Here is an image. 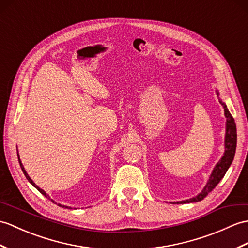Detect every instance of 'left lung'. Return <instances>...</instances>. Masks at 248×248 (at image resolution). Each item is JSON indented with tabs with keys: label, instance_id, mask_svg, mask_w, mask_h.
Returning a JSON list of instances; mask_svg holds the SVG:
<instances>
[{
	"label": "left lung",
	"instance_id": "8db88e82",
	"mask_svg": "<svg viewBox=\"0 0 248 248\" xmlns=\"http://www.w3.org/2000/svg\"><path fill=\"white\" fill-rule=\"evenodd\" d=\"M217 94L218 96V92L217 91ZM220 103L224 108V114H225L226 117V133H225V152L222 158L218 160V163L216 165V167L212 170V173L209 177L208 182H207L206 186L202 190V192L199 193L197 197L192 199H188L186 201H180V202H176V204H186V203H194L199 202V201H202L204 198L208 195L209 192L216 188L222 178L225 175L227 172L229 166L232 165L234 153H235V148H237V128H235V123L234 119L232 116V114L229 113L226 105L222 100H220Z\"/></svg>",
	"mask_w": 248,
	"mask_h": 248
}]
</instances>
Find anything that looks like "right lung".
<instances>
[{"label": "right lung", "instance_id": "add662e5", "mask_svg": "<svg viewBox=\"0 0 248 248\" xmlns=\"http://www.w3.org/2000/svg\"><path fill=\"white\" fill-rule=\"evenodd\" d=\"M18 159H19V163H20V166H21V169H22V171H23V173H24V175L26 176V178H27V180H28V182H30L31 184V185L34 187V188H36V189H38L39 190V191L40 192H41L43 195H44V197H46V198H47V199H49L50 201H51V202H53V203H56L55 202V201L54 200H51L50 198H49V195L48 194H46V192L44 191V190H42L41 188H39L37 185H36V184H34L33 183V181L31 180V178L30 177V175H28L27 174V172L25 171V169H24V167H23V164L21 163V159H20V156H19V154H18ZM57 204V203H56ZM58 206H60V207H65V208H71V207H67V206H63V205H61V204H58Z\"/></svg>", "mask_w": 248, "mask_h": 248}]
</instances>
